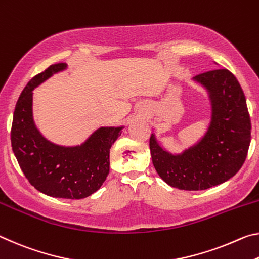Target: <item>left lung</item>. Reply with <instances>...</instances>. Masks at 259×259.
<instances>
[{
    "mask_svg": "<svg viewBox=\"0 0 259 259\" xmlns=\"http://www.w3.org/2000/svg\"><path fill=\"white\" fill-rule=\"evenodd\" d=\"M209 93L211 121L200 141L173 155L151 134L149 147L158 176L171 187L204 190L234 177L247 158L251 122L244 93L234 74L215 69L193 78Z\"/></svg>",
    "mask_w": 259,
    "mask_h": 259,
    "instance_id": "obj_1",
    "label": "left lung"
}]
</instances>
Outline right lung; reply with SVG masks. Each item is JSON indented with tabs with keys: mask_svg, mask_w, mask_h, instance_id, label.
<instances>
[{
	"mask_svg": "<svg viewBox=\"0 0 259 259\" xmlns=\"http://www.w3.org/2000/svg\"><path fill=\"white\" fill-rule=\"evenodd\" d=\"M66 66L65 63L50 65L24 88L14 112L11 146L34 188L52 197L80 200L95 193L107 179L110 148L124 127H100L74 147L55 145L42 137L33 120V90Z\"/></svg>",
	"mask_w": 259,
	"mask_h": 259,
	"instance_id": "right-lung-1",
	"label": "right lung"
}]
</instances>
